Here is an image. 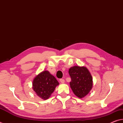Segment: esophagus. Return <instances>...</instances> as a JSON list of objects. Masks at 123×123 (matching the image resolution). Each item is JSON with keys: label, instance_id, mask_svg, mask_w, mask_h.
Instances as JSON below:
<instances>
[{"label": "esophagus", "instance_id": "1", "mask_svg": "<svg viewBox=\"0 0 123 123\" xmlns=\"http://www.w3.org/2000/svg\"><path fill=\"white\" fill-rule=\"evenodd\" d=\"M60 82H61L62 83H64L65 80L63 79H60Z\"/></svg>", "mask_w": 123, "mask_h": 123}]
</instances>
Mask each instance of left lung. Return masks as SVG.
Listing matches in <instances>:
<instances>
[{
    "label": "left lung",
    "mask_w": 123,
    "mask_h": 123,
    "mask_svg": "<svg viewBox=\"0 0 123 123\" xmlns=\"http://www.w3.org/2000/svg\"><path fill=\"white\" fill-rule=\"evenodd\" d=\"M71 76L70 87L75 95L83 98L89 93L92 87V78L86 67L74 66L68 71Z\"/></svg>",
    "instance_id": "8db88e82"
}]
</instances>
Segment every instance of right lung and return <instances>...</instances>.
<instances>
[{"label": "right lung", "mask_w": 123, "mask_h": 123, "mask_svg": "<svg viewBox=\"0 0 123 123\" xmlns=\"http://www.w3.org/2000/svg\"><path fill=\"white\" fill-rule=\"evenodd\" d=\"M59 84L56 79L49 72L44 71L34 79L33 89L40 98L47 99Z\"/></svg>", "instance_id": "right-lung-1"}]
</instances>
